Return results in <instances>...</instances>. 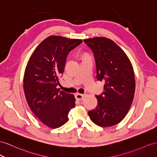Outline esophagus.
<instances>
[{"instance_id":"1","label":"esophagus","mask_w":157,"mask_h":157,"mask_svg":"<svg viewBox=\"0 0 157 157\" xmlns=\"http://www.w3.org/2000/svg\"><path fill=\"white\" fill-rule=\"evenodd\" d=\"M83 97H84L83 94H79V93L75 94V98L78 100H82L83 99Z\"/></svg>"}]
</instances>
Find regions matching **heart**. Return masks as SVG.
<instances>
[{"instance_id":"b5f03b06","label":"heart","mask_w":157,"mask_h":157,"mask_svg":"<svg viewBox=\"0 0 157 157\" xmlns=\"http://www.w3.org/2000/svg\"><path fill=\"white\" fill-rule=\"evenodd\" d=\"M85 58H86V57H85Z\"/></svg>"}]
</instances>
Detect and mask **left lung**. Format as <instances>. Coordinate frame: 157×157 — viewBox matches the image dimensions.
Segmentation results:
<instances>
[{
	"mask_svg": "<svg viewBox=\"0 0 157 157\" xmlns=\"http://www.w3.org/2000/svg\"><path fill=\"white\" fill-rule=\"evenodd\" d=\"M83 42L94 53L98 81L104 83L103 91L95 95L98 105L88 115L99 126L115 125L125 117L134 98L133 68L125 53L113 40L97 37Z\"/></svg>",
	"mask_w": 157,
	"mask_h": 157,
	"instance_id": "left-lung-1",
	"label": "left lung"
}]
</instances>
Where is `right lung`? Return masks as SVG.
Returning a JSON list of instances; mask_svg holds the SVG:
<instances>
[{"instance_id":"obj_1","label":"right lung","mask_w":157,"mask_h":157,"mask_svg":"<svg viewBox=\"0 0 157 157\" xmlns=\"http://www.w3.org/2000/svg\"><path fill=\"white\" fill-rule=\"evenodd\" d=\"M82 40L51 36L40 43L30 56L24 76V90L34 114L52 128L68 121V113L75 105L73 94L58 89L68 54Z\"/></svg>"}]
</instances>
